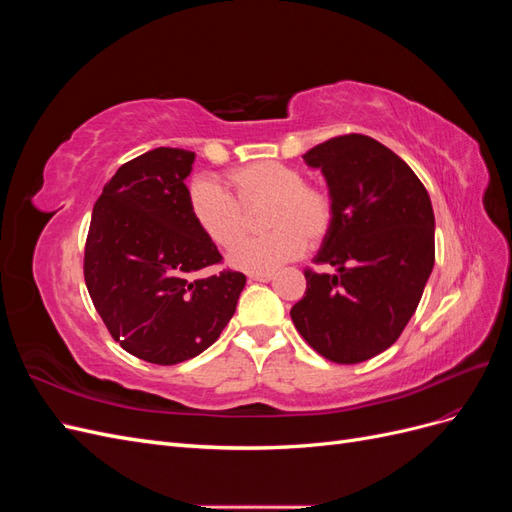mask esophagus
Segmentation results:
<instances>
[{"label":"esophagus","mask_w":512,"mask_h":512,"mask_svg":"<svg viewBox=\"0 0 512 512\" xmlns=\"http://www.w3.org/2000/svg\"><path fill=\"white\" fill-rule=\"evenodd\" d=\"M273 273H250V282H271Z\"/></svg>","instance_id":"34e87169"}]
</instances>
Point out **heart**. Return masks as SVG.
<instances>
[{
    "label": "heart",
    "instance_id": "b5f03b06",
    "mask_svg": "<svg viewBox=\"0 0 512 512\" xmlns=\"http://www.w3.org/2000/svg\"><path fill=\"white\" fill-rule=\"evenodd\" d=\"M228 194L213 179H194L188 207L194 224L220 247H231L244 231L243 208L267 202L263 227L267 236L244 240L228 254L239 271L269 273L299 258L307 245L320 243L333 222V200L318 185L303 183V175L288 164L265 160L228 173Z\"/></svg>",
    "mask_w": 512,
    "mask_h": 512
}]
</instances>
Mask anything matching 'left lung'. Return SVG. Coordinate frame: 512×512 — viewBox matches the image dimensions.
Here are the masks:
<instances>
[{
	"label": "left lung",
	"instance_id": "1",
	"mask_svg": "<svg viewBox=\"0 0 512 512\" xmlns=\"http://www.w3.org/2000/svg\"><path fill=\"white\" fill-rule=\"evenodd\" d=\"M333 200V222L305 271L294 327L324 359L361 363L397 342L436 260L431 200L412 168L365 134L335 136L303 156Z\"/></svg>",
	"mask_w": 512,
	"mask_h": 512
}]
</instances>
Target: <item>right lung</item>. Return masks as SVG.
<instances>
[{
  "label": "right lung",
  "mask_w": 512,
  "mask_h": 512,
  "mask_svg": "<svg viewBox=\"0 0 512 512\" xmlns=\"http://www.w3.org/2000/svg\"><path fill=\"white\" fill-rule=\"evenodd\" d=\"M194 151L158 147L123 164L91 213L85 284L119 346L156 365L207 350L237 309L245 275L194 224L185 179Z\"/></svg>",
  "instance_id": "add662e5"
}]
</instances>
